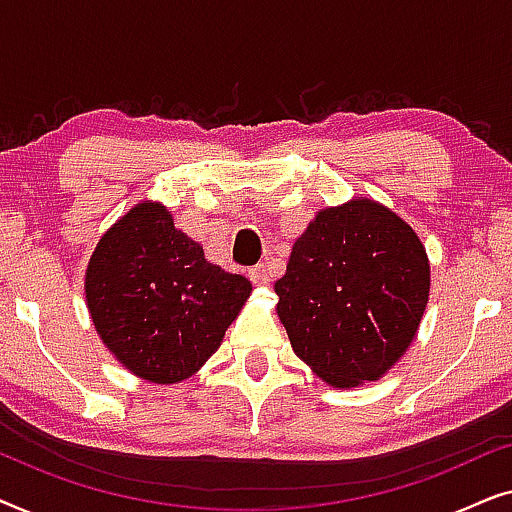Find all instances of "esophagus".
<instances>
[{"instance_id":"34e87169","label":"esophagus","mask_w":512,"mask_h":512,"mask_svg":"<svg viewBox=\"0 0 512 512\" xmlns=\"http://www.w3.org/2000/svg\"><path fill=\"white\" fill-rule=\"evenodd\" d=\"M249 279L251 282H254L256 286H265L270 282V272H268V265H263V263H258L256 268H251L249 270Z\"/></svg>"}]
</instances>
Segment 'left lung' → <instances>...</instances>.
<instances>
[{
	"mask_svg": "<svg viewBox=\"0 0 512 512\" xmlns=\"http://www.w3.org/2000/svg\"><path fill=\"white\" fill-rule=\"evenodd\" d=\"M431 291L410 223L370 198L319 209L275 282L293 352L335 389L387 375L408 352Z\"/></svg>",
	"mask_w": 512,
	"mask_h": 512,
	"instance_id": "1",
	"label": "left lung"
}]
</instances>
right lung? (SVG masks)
<instances>
[{"label":"right lung","mask_w":512,"mask_h":512,"mask_svg":"<svg viewBox=\"0 0 512 512\" xmlns=\"http://www.w3.org/2000/svg\"><path fill=\"white\" fill-rule=\"evenodd\" d=\"M83 289L116 361L144 382L177 384L221 347L251 282L209 263L163 202L142 200L104 230Z\"/></svg>","instance_id":"1"}]
</instances>
